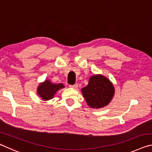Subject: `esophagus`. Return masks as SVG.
Returning a JSON list of instances; mask_svg holds the SVG:
<instances>
[{"label":"esophagus","mask_w":152,"mask_h":152,"mask_svg":"<svg viewBox=\"0 0 152 152\" xmlns=\"http://www.w3.org/2000/svg\"><path fill=\"white\" fill-rule=\"evenodd\" d=\"M78 84H75L74 85H70V87H71V88H78Z\"/></svg>","instance_id":"34e87169"}]
</instances>
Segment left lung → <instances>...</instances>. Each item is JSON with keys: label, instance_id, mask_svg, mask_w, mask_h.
<instances>
[{"label": "left lung", "instance_id": "8db88e82", "mask_svg": "<svg viewBox=\"0 0 152 152\" xmlns=\"http://www.w3.org/2000/svg\"><path fill=\"white\" fill-rule=\"evenodd\" d=\"M81 91L87 104L92 109L107 106L115 94V88L111 82L101 74L91 76L88 85Z\"/></svg>", "mask_w": 152, "mask_h": 152}]
</instances>
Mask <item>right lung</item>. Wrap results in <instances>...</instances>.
<instances>
[{"mask_svg": "<svg viewBox=\"0 0 152 152\" xmlns=\"http://www.w3.org/2000/svg\"><path fill=\"white\" fill-rule=\"evenodd\" d=\"M64 87L65 86H64L63 84L59 83L55 84L51 83L50 80H45L44 82L39 84L37 92L42 100L48 101V100L53 99L56 92Z\"/></svg>", "mask_w": 152, "mask_h": 152, "instance_id": "add662e5", "label": "right lung"}]
</instances>
